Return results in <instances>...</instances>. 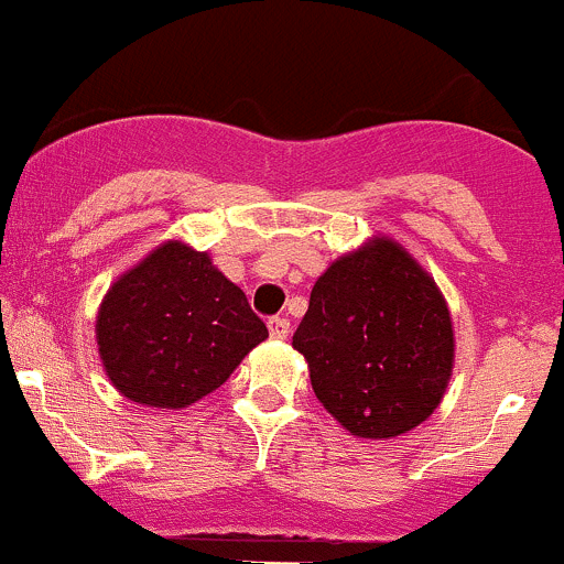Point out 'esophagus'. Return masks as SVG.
I'll use <instances>...</instances> for the list:
<instances>
[{
    "label": "esophagus",
    "instance_id": "34e87169",
    "mask_svg": "<svg viewBox=\"0 0 564 564\" xmlns=\"http://www.w3.org/2000/svg\"><path fill=\"white\" fill-rule=\"evenodd\" d=\"M269 332H271V337H274V339H284L290 334V321H288V317H282V315L269 317Z\"/></svg>",
    "mask_w": 564,
    "mask_h": 564
}]
</instances>
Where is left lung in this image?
<instances>
[{
  "label": "left lung",
  "mask_w": 564,
  "mask_h": 564,
  "mask_svg": "<svg viewBox=\"0 0 564 564\" xmlns=\"http://www.w3.org/2000/svg\"><path fill=\"white\" fill-rule=\"evenodd\" d=\"M323 409L361 438H392L436 411L455 356L436 282L389 238L339 258L293 334Z\"/></svg>",
  "instance_id": "left-lung-1"
}]
</instances>
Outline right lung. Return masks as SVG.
Returning a JSON list of instances; mask_svg holds the SVG:
<instances>
[{"mask_svg":"<svg viewBox=\"0 0 564 564\" xmlns=\"http://www.w3.org/2000/svg\"><path fill=\"white\" fill-rule=\"evenodd\" d=\"M95 334L120 394L186 409L219 389L269 328L208 254L170 241L111 284Z\"/></svg>","mask_w":564,"mask_h":564,"instance_id":"add662e5","label":"right lung"}]
</instances>
